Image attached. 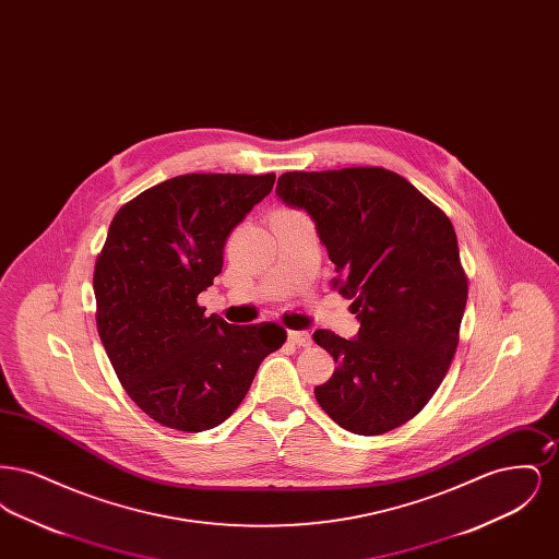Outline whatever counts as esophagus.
<instances>
[{
	"mask_svg": "<svg viewBox=\"0 0 559 559\" xmlns=\"http://www.w3.org/2000/svg\"><path fill=\"white\" fill-rule=\"evenodd\" d=\"M289 342L295 346H310L312 344V335L308 331H289Z\"/></svg>",
	"mask_w": 559,
	"mask_h": 559,
	"instance_id": "1",
	"label": "esophagus"
}]
</instances>
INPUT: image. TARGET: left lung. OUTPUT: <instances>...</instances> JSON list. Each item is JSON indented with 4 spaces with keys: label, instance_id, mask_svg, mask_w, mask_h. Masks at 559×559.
<instances>
[{
    "label": "left lung",
    "instance_id": "left-lung-1",
    "mask_svg": "<svg viewBox=\"0 0 559 559\" xmlns=\"http://www.w3.org/2000/svg\"><path fill=\"white\" fill-rule=\"evenodd\" d=\"M276 197L304 210L352 299L358 335L314 331L337 369L314 388L322 411L358 436L413 419L440 388L467 304L451 219L383 167L289 171Z\"/></svg>",
    "mask_w": 559,
    "mask_h": 559
}]
</instances>
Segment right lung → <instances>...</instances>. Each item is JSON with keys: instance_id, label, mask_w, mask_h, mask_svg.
Wrapping results in <instances>:
<instances>
[{"instance_id": "right-lung-1", "label": "right lung", "mask_w": 559, "mask_h": 559, "mask_svg": "<svg viewBox=\"0 0 559 559\" xmlns=\"http://www.w3.org/2000/svg\"><path fill=\"white\" fill-rule=\"evenodd\" d=\"M274 174H187L144 190L110 222L94 267L96 324L128 396L157 424L203 431L226 421L287 331L205 317L199 293L222 272L235 226Z\"/></svg>"}]
</instances>
